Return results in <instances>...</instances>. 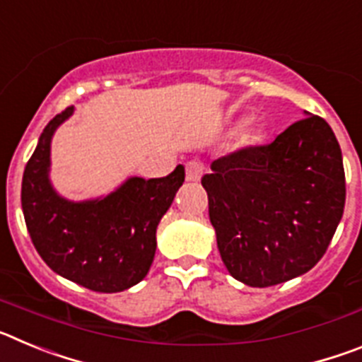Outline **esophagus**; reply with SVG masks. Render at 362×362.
I'll return each instance as SVG.
<instances>
[{
    "label": "esophagus",
    "instance_id": "esophagus-1",
    "mask_svg": "<svg viewBox=\"0 0 362 362\" xmlns=\"http://www.w3.org/2000/svg\"><path fill=\"white\" fill-rule=\"evenodd\" d=\"M204 172V166L199 161H190L187 163V181L197 183Z\"/></svg>",
    "mask_w": 362,
    "mask_h": 362
}]
</instances>
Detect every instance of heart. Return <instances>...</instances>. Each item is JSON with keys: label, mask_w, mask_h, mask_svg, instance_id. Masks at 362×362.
Instances as JSON below:
<instances>
[{"label": "heart", "mask_w": 362, "mask_h": 362, "mask_svg": "<svg viewBox=\"0 0 362 362\" xmlns=\"http://www.w3.org/2000/svg\"><path fill=\"white\" fill-rule=\"evenodd\" d=\"M241 141L245 145H255V143L261 141V130L255 127V124H246L241 132Z\"/></svg>", "instance_id": "heart-1"}]
</instances>
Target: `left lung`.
I'll use <instances>...</instances> for the list:
<instances>
[{"mask_svg": "<svg viewBox=\"0 0 362 362\" xmlns=\"http://www.w3.org/2000/svg\"><path fill=\"white\" fill-rule=\"evenodd\" d=\"M210 168L201 183L233 279L267 288L319 263L346 199L343 153L322 117L306 112L270 145L246 146Z\"/></svg>", "mask_w": 362, "mask_h": 362, "instance_id": "obj_1", "label": "left lung"}]
</instances>
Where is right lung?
<instances>
[{"instance_id":"right-lung-1","label":"right lung","mask_w":362,"mask_h":362,"mask_svg":"<svg viewBox=\"0 0 362 362\" xmlns=\"http://www.w3.org/2000/svg\"><path fill=\"white\" fill-rule=\"evenodd\" d=\"M72 112L69 107L50 119L25 166V223L37 254L56 274L94 292H123L148 274L156 230L183 185L185 166L166 177H129L98 199H65L49 179L50 141Z\"/></svg>"}]
</instances>
